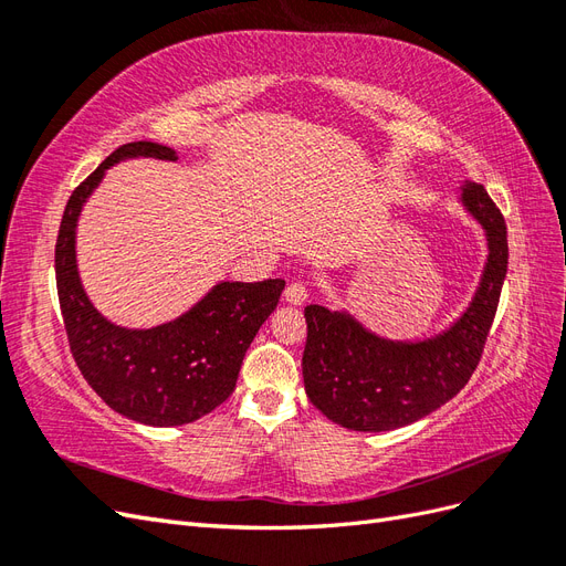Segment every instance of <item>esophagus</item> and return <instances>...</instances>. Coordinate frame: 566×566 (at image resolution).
<instances>
[{
	"label": "esophagus",
	"mask_w": 566,
	"mask_h": 566,
	"mask_svg": "<svg viewBox=\"0 0 566 566\" xmlns=\"http://www.w3.org/2000/svg\"><path fill=\"white\" fill-rule=\"evenodd\" d=\"M283 297H285V302L287 304H304L306 302V287L302 285V283H290L287 287H285V293H283Z\"/></svg>",
	"instance_id": "esophagus-1"
}]
</instances>
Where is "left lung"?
Masks as SVG:
<instances>
[{"mask_svg":"<svg viewBox=\"0 0 566 566\" xmlns=\"http://www.w3.org/2000/svg\"><path fill=\"white\" fill-rule=\"evenodd\" d=\"M460 205L486 235L474 297L447 331L422 339L373 333L347 310H304V389L321 413L354 432H389L453 399L482 358L507 273V229L482 184L460 186Z\"/></svg>","mask_w":566,"mask_h":566,"instance_id":"1","label":"left lung"}]
</instances>
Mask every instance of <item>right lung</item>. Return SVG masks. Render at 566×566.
<instances>
[{
    "label": "right lung",
    "instance_id": "add662e5",
    "mask_svg": "<svg viewBox=\"0 0 566 566\" xmlns=\"http://www.w3.org/2000/svg\"><path fill=\"white\" fill-rule=\"evenodd\" d=\"M134 158L179 160L177 150L163 144H125L75 188L56 241L59 302L77 368L98 397L134 422L179 427L229 399L245 352L276 310L285 281H219L191 310L153 328H125L101 314L80 279L77 221L108 169Z\"/></svg>",
    "mask_w": 566,
    "mask_h": 566
}]
</instances>
